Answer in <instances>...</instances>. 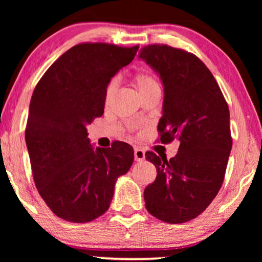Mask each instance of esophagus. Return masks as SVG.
Returning <instances> with one entry per match:
<instances>
[{"label": "esophagus", "mask_w": 262, "mask_h": 262, "mask_svg": "<svg viewBox=\"0 0 262 262\" xmlns=\"http://www.w3.org/2000/svg\"><path fill=\"white\" fill-rule=\"evenodd\" d=\"M145 159V151L141 148H136L135 149V160L137 161V162H141Z\"/></svg>", "instance_id": "1"}]
</instances>
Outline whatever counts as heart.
<instances>
[{"label": "heart", "mask_w": 262, "mask_h": 262, "mask_svg": "<svg viewBox=\"0 0 262 262\" xmlns=\"http://www.w3.org/2000/svg\"><path fill=\"white\" fill-rule=\"evenodd\" d=\"M135 81H136V84H137V87H138L139 93L146 92V91H149V89L159 87V84H157L155 78H154L149 73H145V71H142V73H138L137 75H136ZM117 85H118L117 80H112L108 83V85H107L106 92H105L106 103H110V101L112 100L114 94H116Z\"/></svg>", "instance_id": "b5f03b06"}]
</instances>
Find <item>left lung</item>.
<instances>
[{
  "label": "left lung",
  "mask_w": 262,
  "mask_h": 262,
  "mask_svg": "<svg viewBox=\"0 0 262 262\" xmlns=\"http://www.w3.org/2000/svg\"><path fill=\"white\" fill-rule=\"evenodd\" d=\"M138 57L163 84L161 142H180L170 160L145 154L157 171L144 189L145 207L166 223H185L210 205L223 184L232 146L229 107L213 75L192 53L148 45Z\"/></svg>",
  "instance_id": "1"
}]
</instances>
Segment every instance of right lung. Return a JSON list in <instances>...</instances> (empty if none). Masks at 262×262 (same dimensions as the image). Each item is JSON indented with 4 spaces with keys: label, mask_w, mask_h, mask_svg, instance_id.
Returning <instances> with one entry per match:
<instances>
[{
    "label": "right lung",
    "mask_w": 262,
    "mask_h": 262,
    "mask_svg": "<svg viewBox=\"0 0 262 262\" xmlns=\"http://www.w3.org/2000/svg\"><path fill=\"white\" fill-rule=\"evenodd\" d=\"M137 50L78 44L35 85L25 138L39 194L62 220L87 223L105 213L117 179L132 166L131 145L114 142L111 148H93L87 126L103 114L111 78Z\"/></svg>",
    "instance_id": "1"
}]
</instances>
